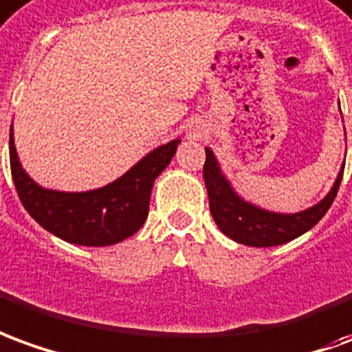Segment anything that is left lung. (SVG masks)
I'll use <instances>...</instances> for the list:
<instances>
[{"label":"left lung","mask_w":352,"mask_h":352,"mask_svg":"<svg viewBox=\"0 0 352 352\" xmlns=\"http://www.w3.org/2000/svg\"><path fill=\"white\" fill-rule=\"evenodd\" d=\"M204 151H206V161L203 166V176L204 186L208 191V201H210L212 218L223 235L233 239L235 243L256 246V248L290 243L303 233H307L311 228H315L338 195L341 178H343V168H345L343 164L328 195L324 197L320 203L313 204L311 208L301 212L280 214V212L265 210L244 201L223 176L214 151L210 148H204Z\"/></svg>","instance_id":"obj_1"}]
</instances>
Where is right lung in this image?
Here are the masks:
<instances>
[{
    "label": "right lung",
    "instance_id": "1",
    "mask_svg": "<svg viewBox=\"0 0 352 352\" xmlns=\"http://www.w3.org/2000/svg\"><path fill=\"white\" fill-rule=\"evenodd\" d=\"M180 138L159 146L111 182L91 191H56L41 188L19 161L12 126L9 134L11 174L21 203L34 220L62 241L79 246H109L134 235L149 212L155 178L168 166Z\"/></svg>",
    "mask_w": 352,
    "mask_h": 352
}]
</instances>
